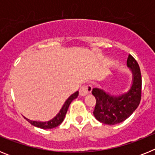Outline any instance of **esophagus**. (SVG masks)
Here are the masks:
<instances>
[{
  "label": "esophagus",
  "instance_id": "34e87169",
  "mask_svg": "<svg viewBox=\"0 0 155 155\" xmlns=\"http://www.w3.org/2000/svg\"><path fill=\"white\" fill-rule=\"evenodd\" d=\"M92 91V86L91 85H84L81 87L80 90H79V94L81 96H84L86 94H89L91 91Z\"/></svg>",
  "mask_w": 155,
  "mask_h": 155
}]
</instances>
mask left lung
Masks as SVG:
<instances>
[{
    "label": "left lung",
    "mask_w": 155,
    "mask_h": 155,
    "mask_svg": "<svg viewBox=\"0 0 155 155\" xmlns=\"http://www.w3.org/2000/svg\"><path fill=\"white\" fill-rule=\"evenodd\" d=\"M127 66L132 71L134 79L131 88L126 94L113 96L98 88H93L92 94L96 99L94 109L97 120L107 125H115L127 120L138 107L141 100L142 79L138 63L130 54Z\"/></svg>",
    "instance_id": "1"
}]
</instances>
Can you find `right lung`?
Here are the masks:
<instances>
[{"instance_id":"1","label":"right lung","mask_w":155,"mask_h":155,"mask_svg":"<svg viewBox=\"0 0 155 155\" xmlns=\"http://www.w3.org/2000/svg\"><path fill=\"white\" fill-rule=\"evenodd\" d=\"M78 96V91H76L75 93H74L73 94H71V96L67 99V101L65 102V103L64 104L63 107L61 108V111L59 112L58 114L53 119V120H50V121L47 122H37V121H31L29 120L28 119H26L28 123L31 124V125L35 126L36 127H39L41 129H53L57 127V126H59L60 124L64 121V117L66 116V113L68 112V107H69L70 104L71 103V102L73 101L74 98H76Z\"/></svg>"}]
</instances>
